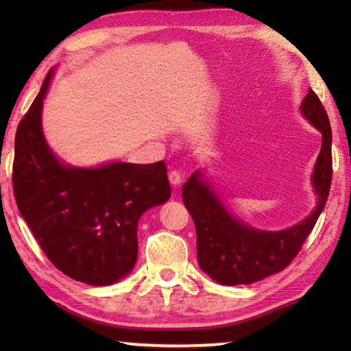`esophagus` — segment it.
<instances>
[{
    "label": "esophagus",
    "mask_w": 351,
    "mask_h": 351,
    "mask_svg": "<svg viewBox=\"0 0 351 351\" xmlns=\"http://www.w3.org/2000/svg\"><path fill=\"white\" fill-rule=\"evenodd\" d=\"M169 181H170V184L173 187H178L181 184V181H182V178H181V175H180V171H176V170H173V171H170L169 173Z\"/></svg>",
    "instance_id": "obj_1"
}]
</instances>
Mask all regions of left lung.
Instances as JSON below:
<instances>
[{"label": "left lung", "instance_id": "1", "mask_svg": "<svg viewBox=\"0 0 351 351\" xmlns=\"http://www.w3.org/2000/svg\"><path fill=\"white\" fill-rule=\"evenodd\" d=\"M300 112L322 133V147L311 176L317 197L316 207L300 223L283 230L255 229L228 210L201 170L184 184V206L197 228L198 265L218 283L228 287L251 285L287 268L324 210L332 171L331 127L325 108L311 88L302 100Z\"/></svg>", "mask_w": 351, "mask_h": 351}]
</instances>
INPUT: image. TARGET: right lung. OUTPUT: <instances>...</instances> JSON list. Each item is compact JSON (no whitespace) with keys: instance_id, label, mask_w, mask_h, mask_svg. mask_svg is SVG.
Segmentation results:
<instances>
[{"instance_id":"1","label":"right lung","mask_w":351,"mask_h":351,"mask_svg":"<svg viewBox=\"0 0 351 351\" xmlns=\"http://www.w3.org/2000/svg\"><path fill=\"white\" fill-rule=\"evenodd\" d=\"M54 71L16 128L12 171L16 206L57 269L74 280L106 287L134 268L142 213L170 198L167 165L62 162L41 128Z\"/></svg>"}]
</instances>
